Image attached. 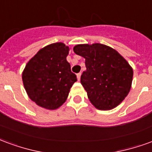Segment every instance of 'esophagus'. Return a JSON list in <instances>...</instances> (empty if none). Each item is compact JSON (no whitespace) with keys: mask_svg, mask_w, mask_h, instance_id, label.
<instances>
[{"mask_svg":"<svg viewBox=\"0 0 152 152\" xmlns=\"http://www.w3.org/2000/svg\"><path fill=\"white\" fill-rule=\"evenodd\" d=\"M80 76H81V73H78V74L76 75V76H77V79H78V80H80Z\"/></svg>","mask_w":152,"mask_h":152,"instance_id":"1","label":"esophagus"}]
</instances>
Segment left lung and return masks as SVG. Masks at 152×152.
Segmentation results:
<instances>
[{
	"label": "left lung",
	"mask_w": 152,
	"mask_h": 152,
	"mask_svg": "<svg viewBox=\"0 0 152 152\" xmlns=\"http://www.w3.org/2000/svg\"><path fill=\"white\" fill-rule=\"evenodd\" d=\"M73 50L86 59L80 83L90 102L102 111L116 107L130 91L132 66L116 50L102 44L76 45Z\"/></svg>",
	"instance_id": "obj_1"
}]
</instances>
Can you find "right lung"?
<instances>
[{
	"instance_id": "1",
	"label": "right lung",
	"mask_w": 152,
	"mask_h": 152,
	"mask_svg": "<svg viewBox=\"0 0 152 152\" xmlns=\"http://www.w3.org/2000/svg\"><path fill=\"white\" fill-rule=\"evenodd\" d=\"M70 48L62 42L40 49L26 64L22 73L25 90L29 99L47 110L60 107L77 80L66 61Z\"/></svg>"
}]
</instances>
